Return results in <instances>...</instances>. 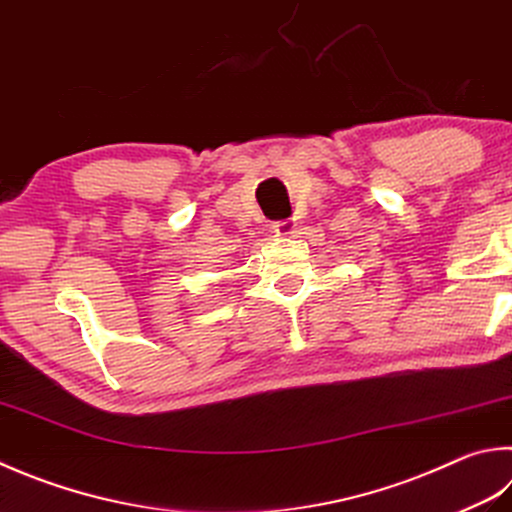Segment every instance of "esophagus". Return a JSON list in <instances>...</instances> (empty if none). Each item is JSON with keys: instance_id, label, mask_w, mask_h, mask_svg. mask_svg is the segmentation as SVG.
<instances>
[{"instance_id": "esophagus-1", "label": "esophagus", "mask_w": 512, "mask_h": 512, "mask_svg": "<svg viewBox=\"0 0 512 512\" xmlns=\"http://www.w3.org/2000/svg\"><path fill=\"white\" fill-rule=\"evenodd\" d=\"M294 220H276V223L272 225V231L276 236H289V234H294Z\"/></svg>"}]
</instances>
